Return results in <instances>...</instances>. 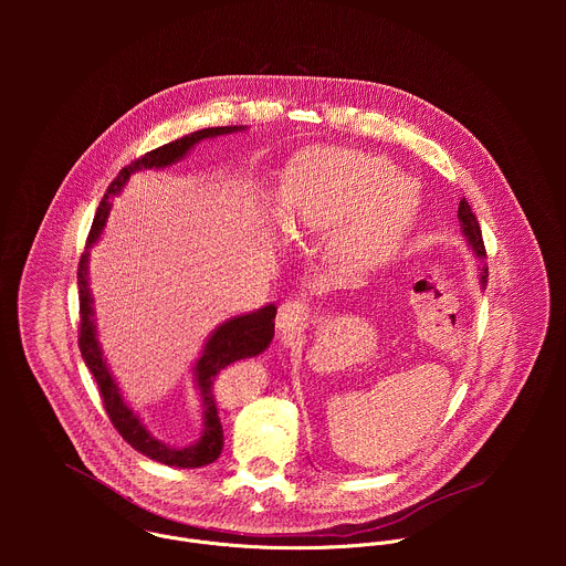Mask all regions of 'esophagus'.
Here are the masks:
<instances>
[{
    "mask_svg": "<svg viewBox=\"0 0 566 566\" xmlns=\"http://www.w3.org/2000/svg\"><path fill=\"white\" fill-rule=\"evenodd\" d=\"M304 319H306L304 304H300V302H284L280 306V311H277L275 327L282 334H293V332H297L304 325Z\"/></svg>",
    "mask_w": 566,
    "mask_h": 566,
    "instance_id": "esophagus-1",
    "label": "esophagus"
}]
</instances>
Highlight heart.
<instances>
[{
	"label": "heart",
	"mask_w": 566,
	"mask_h": 566,
	"mask_svg": "<svg viewBox=\"0 0 566 566\" xmlns=\"http://www.w3.org/2000/svg\"><path fill=\"white\" fill-rule=\"evenodd\" d=\"M275 212L295 239L325 237L329 260L349 275L378 269L417 212V190L385 158L347 147L313 149L289 166Z\"/></svg>",
	"instance_id": "b5f03b06"
}]
</instances>
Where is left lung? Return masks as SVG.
<instances>
[{"label": "left lung", "instance_id": "8db88e82", "mask_svg": "<svg viewBox=\"0 0 566 566\" xmlns=\"http://www.w3.org/2000/svg\"><path fill=\"white\" fill-rule=\"evenodd\" d=\"M459 226H461V234L465 237V241H468V249L476 255V260H479V266H476V271H479V286L483 289L486 286V282H489V269H486V264H483V258H486V249H483V239H481V228H479V223H476V217L472 214V208L468 206V201L465 199H461V203H459Z\"/></svg>", "mask_w": 566, "mask_h": 566}]
</instances>
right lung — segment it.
Instances as JSON below:
<instances>
[{
	"label": "right lung",
	"instance_id": "1",
	"mask_svg": "<svg viewBox=\"0 0 566 566\" xmlns=\"http://www.w3.org/2000/svg\"><path fill=\"white\" fill-rule=\"evenodd\" d=\"M249 127L244 125H230V127H206L192 134H186L172 143H166L164 147H156L151 151H147L145 156L136 158L132 166L123 168L118 172V177L109 184L94 223H92V232L87 239V249L85 255L80 258L77 264V293H80V354H83L85 365L90 367V371L94 374L105 410L114 423V428L120 432V437L140 454L166 463V465H177V468H201L212 463L223 448V428L217 415V402H214V376L228 367L234 360L241 358H253L260 356L273 340L275 336V313L277 306L275 304H266L262 308H255L251 313H241V315H232L230 319L221 322V325L208 336L201 356L197 358L195 367H192V376H195V389L199 391L201 398V419H203V430L201 437L184 448H175L168 446L164 441H158L143 423V419L127 406V400L123 398L109 367L107 360L103 358V349L98 343V329H96V313H94V297L90 291V251L94 249L96 241L103 234V228L107 223L109 210H112V197L120 195V190L125 188V184L129 181V177L134 172L140 170H166L179 160H184L190 149L208 138H217V136H226V134H234V132H244Z\"/></svg>",
	"mask_w": 566,
	"mask_h": 566
}]
</instances>
